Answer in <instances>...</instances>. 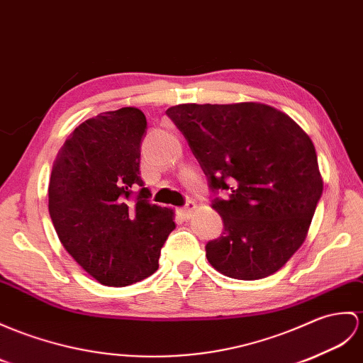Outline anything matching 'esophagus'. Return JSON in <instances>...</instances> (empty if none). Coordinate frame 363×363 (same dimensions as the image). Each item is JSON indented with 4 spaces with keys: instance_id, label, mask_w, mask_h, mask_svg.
Instances as JSON below:
<instances>
[{
    "instance_id": "obj_1",
    "label": "esophagus",
    "mask_w": 363,
    "mask_h": 363,
    "mask_svg": "<svg viewBox=\"0 0 363 363\" xmlns=\"http://www.w3.org/2000/svg\"><path fill=\"white\" fill-rule=\"evenodd\" d=\"M193 210H195V202L193 201H187L185 202V206L181 208V212H182V215H184V218H189L191 216V213H193Z\"/></svg>"
}]
</instances>
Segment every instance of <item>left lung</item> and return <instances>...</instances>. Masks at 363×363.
Segmentation results:
<instances>
[{
    "label": "left lung",
    "mask_w": 363,
    "mask_h": 363,
    "mask_svg": "<svg viewBox=\"0 0 363 363\" xmlns=\"http://www.w3.org/2000/svg\"><path fill=\"white\" fill-rule=\"evenodd\" d=\"M167 116L187 139L223 218V235L206 244L208 263L237 280L281 269L305 241L323 191L313 140L288 114L255 102L184 104Z\"/></svg>",
    "instance_id": "8db88e82"
}]
</instances>
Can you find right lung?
I'll list each match as a JSON object with an SVG mask.
<instances>
[{"label":"right lung","instance_id":"right-lung-1","mask_svg":"<svg viewBox=\"0 0 363 363\" xmlns=\"http://www.w3.org/2000/svg\"><path fill=\"white\" fill-rule=\"evenodd\" d=\"M147 119L138 108L100 113L79 125L57 155L49 215L69 255L105 286L155 274L174 229L173 210L151 204L140 178Z\"/></svg>","mask_w":363,"mask_h":363}]
</instances>
